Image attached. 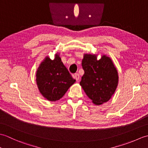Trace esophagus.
Listing matches in <instances>:
<instances>
[{
    "label": "esophagus",
    "mask_w": 148,
    "mask_h": 148,
    "mask_svg": "<svg viewBox=\"0 0 148 148\" xmlns=\"http://www.w3.org/2000/svg\"><path fill=\"white\" fill-rule=\"evenodd\" d=\"M72 77H73L75 79H76L77 81H79V75L78 74H74L72 75Z\"/></svg>",
    "instance_id": "1"
}]
</instances>
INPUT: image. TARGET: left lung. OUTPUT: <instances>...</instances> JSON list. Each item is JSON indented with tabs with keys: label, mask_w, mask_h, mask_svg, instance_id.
<instances>
[{
	"label": "left lung",
	"mask_w": 148,
	"mask_h": 148,
	"mask_svg": "<svg viewBox=\"0 0 148 148\" xmlns=\"http://www.w3.org/2000/svg\"><path fill=\"white\" fill-rule=\"evenodd\" d=\"M82 67L84 74L80 85L94 104L107 102L114 93L118 74L111 58L102 55L99 60L93 54H84Z\"/></svg>",
	"instance_id": "left-lung-1"
}]
</instances>
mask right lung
Segmentation results:
<instances>
[{"instance_id": "right-lung-1", "label": "right lung", "mask_w": 148, "mask_h": 148, "mask_svg": "<svg viewBox=\"0 0 148 148\" xmlns=\"http://www.w3.org/2000/svg\"><path fill=\"white\" fill-rule=\"evenodd\" d=\"M59 55L56 53L54 60L46 56L36 72V83L40 93L51 102L62 98L71 86L76 82Z\"/></svg>"}]
</instances>
